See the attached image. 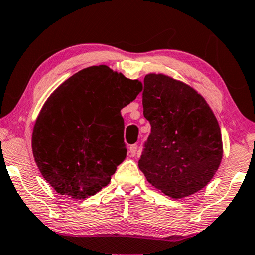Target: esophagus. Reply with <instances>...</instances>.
<instances>
[{"label": "esophagus", "mask_w": 255, "mask_h": 255, "mask_svg": "<svg viewBox=\"0 0 255 255\" xmlns=\"http://www.w3.org/2000/svg\"><path fill=\"white\" fill-rule=\"evenodd\" d=\"M137 144H131L129 146V153H130V156L134 157L137 153Z\"/></svg>", "instance_id": "obj_1"}]
</instances>
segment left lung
Listing matches in <instances>:
<instances>
[{
  "label": "left lung",
  "instance_id": "left-lung-1",
  "mask_svg": "<svg viewBox=\"0 0 255 255\" xmlns=\"http://www.w3.org/2000/svg\"><path fill=\"white\" fill-rule=\"evenodd\" d=\"M143 114L151 132L138 167L165 195L199 192L220 166L223 146L213 111L194 89L162 74L144 77Z\"/></svg>",
  "mask_w": 255,
  "mask_h": 255
}]
</instances>
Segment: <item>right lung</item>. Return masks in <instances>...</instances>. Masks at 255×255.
Returning <instances> with one entry per match:
<instances>
[{
	"label": "right lung",
	"instance_id": "add662e5",
	"mask_svg": "<svg viewBox=\"0 0 255 255\" xmlns=\"http://www.w3.org/2000/svg\"><path fill=\"white\" fill-rule=\"evenodd\" d=\"M141 90L137 80L93 66L52 93L35 121L32 151L57 193L87 199L109 184L127 155L120 111Z\"/></svg>",
	"mask_w": 255,
	"mask_h": 255
}]
</instances>
